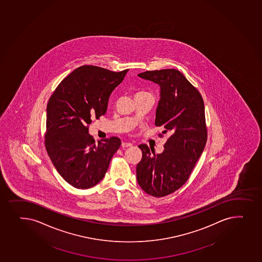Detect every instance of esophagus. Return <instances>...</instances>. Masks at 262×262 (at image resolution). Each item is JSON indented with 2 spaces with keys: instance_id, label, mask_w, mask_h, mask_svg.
<instances>
[{
  "instance_id": "obj_1",
  "label": "esophagus",
  "mask_w": 262,
  "mask_h": 262,
  "mask_svg": "<svg viewBox=\"0 0 262 262\" xmlns=\"http://www.w3.org/2000/svg\"><path fill=\"white\" fill-rule=\"evenodd\" d=\"M121 145L123 148H126V147L133 146V144L132 143H128V142H123Z\"/></svg>"
}]
</instances>
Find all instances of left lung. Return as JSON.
Returning <instances> with one entry per match:
<instances>
[{
  "label": "left lung",
  "instance_id": "obj_1",
  "mask_svg": "<svg viewBox=\"0 0 262 262\" xmlns=\"http://www.w3.org/2000/svg\"><path fill=\"white\" fill-rule=\"evenodd\" d=\"M138 76L160 85L155 125L163 126V134L169 138L161 154L152 155L146 144L138 145L143 155L136 168L137 179L147 194L165 196L188 181L204 149L208 138L204 103L199 91L178 70L146 71Z\"/></svg>",
  "mask_w": 262,
  "mask_h": 262
}]
</instances>
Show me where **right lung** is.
<instances>
[{
	"label": "right lung",
	"mask_w": 262,
	"mask_h": 262,
	"mask_svg": "<svg viewBox=\"0 0 262 262\" xmlns=\"http://www.w3.org/2000/svg\"><path fill=\"white\" fill-rule=\"evenodd\" d=\"M127 72L82 66L59 83L48 100L46 149L57 171L76 189L98 184L121 145L117 137L96 144L88 133L92 118L105 114L111 93Z\"/></svg>",
	"instance_id": "obj_1"
}]
</instances>
